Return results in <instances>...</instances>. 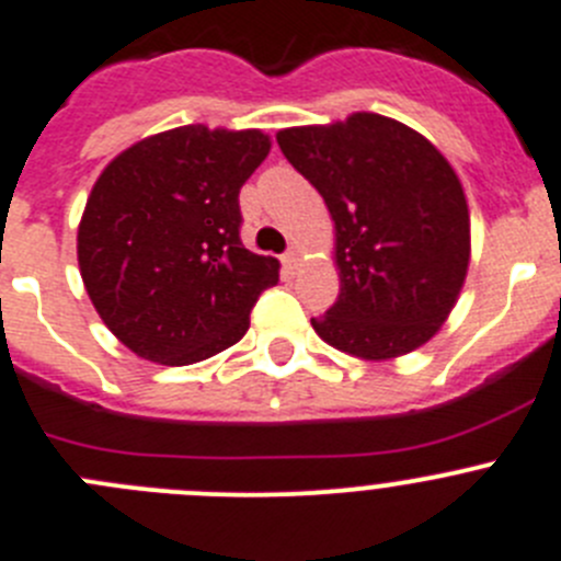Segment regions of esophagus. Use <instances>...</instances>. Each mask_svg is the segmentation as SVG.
Segmentation results:
<instances>
[{
    "label": "esophagus",
    "instance_id": "34e87169",
    "mask_svg": "<svg viewBox=\"0 0 561 561\" xmlns=\"http://www.w3.org/2000/svg\"><path fill=\"white\" fill-rule=\"evenodd\" d=\"M282 262H285V268H296L301 262V249L299 245H290V249L285 251V256H282Z\"/></svg>",
    "mask_w": 561,
    "mask_h": 561
}]
</instances>
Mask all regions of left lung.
<instances>
[{"mask_svg": "<svg viewBox=\"0 0 561 561\" xmlns=\"http://www.w3.org/2000/svg\"><path fill=\"white\" fill-rule=\"evenodd\" d=\"M276 142L335 220L341 293L310 318L312 330L366 360L431 341L469 265L467 198L447 159L408 125L366 111L279 130Z\"/></svg>", "mask_w": 561, "mask_h": 561, "instance_id": "obj_1", "label": "left lung"}]
</instances>
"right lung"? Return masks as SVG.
Segmentation results:
<instances>
[{
	"instance_id": "obj_1",
	"label": "right lung",
	"mask_w": 561,
	"mask_h": 561,
	"mask_svg": "<svg viewBox=\"0 0 561 561\" xmlns=\"http://www.w3.org/2000/svg\"><path fill=\"white\" fill-rule=\"evenodd\" d=\"M262 130L184 125L111 161L85 201L78 262L114 335L186 366L234 346L279 262L240 240V186L268 156Z\"/></svg>"
}]
</instances>
